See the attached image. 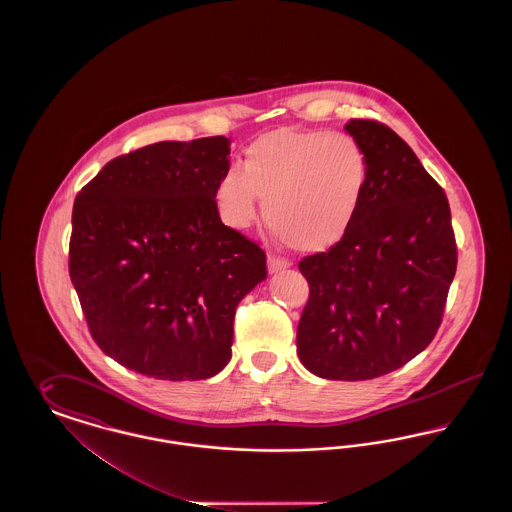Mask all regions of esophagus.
<instances>
[{
	"label": "esophagus",
	"instance_id": "1",
	"mask_svg": "<svg viewBox=\"0 0 512 512\" xmlns=\"http://www.w3.org/2000/svg\"><path fill=\"white\" fill-rule=\"evenodd\" d=\"M292 267L290 261L282 259V257H276V255H268V272L274 274V272H280L284 268Z\"/></svg>",
	"mask_w": 512,
	"mask_h": 512
}]
</instances>
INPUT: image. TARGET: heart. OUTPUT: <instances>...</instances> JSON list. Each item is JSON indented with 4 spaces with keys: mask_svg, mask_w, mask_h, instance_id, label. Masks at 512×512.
I'll return each instance as SVG.
<instances>
[{
    "mask_svg": "<svg viewBox=\"0 0 512 512\" xmlns=\"http://www.w3.org/2000/svg\"><path fill=\"white\" fill-rule=\"evenodd\" d=\"M370 186L365 147L345 132L278 128L245 147L242 172H224L217 201L224 220L245 230L265 197L272 234L299 253H324L347 238Z\"/></svg>",
    "mask_w": 512,
    "mask_h": 512,
    "instance_id": "b5f03b06",
    "label": "heart"
}]
</instances>
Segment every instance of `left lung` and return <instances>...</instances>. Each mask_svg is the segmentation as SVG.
Listing matches in <instances>:
<instances>
[{"mask_svg": "<svg viewBox=\"0 0 512 512\" xmlns=\"http://www.w3.org/2000/svg\"><path fill=\"white\" fill-rule=\"evenodd\" d=\"M370 186L338 247L299 261L309 299L297 355L326 380H370L407 365L438 332L457 270L447 195L390 126L351 119Z\"/></svg>", "mask_w": 512, "mask_h": 512, "instance_id": "8db88e82", "label": "left lung"}]
</instances>
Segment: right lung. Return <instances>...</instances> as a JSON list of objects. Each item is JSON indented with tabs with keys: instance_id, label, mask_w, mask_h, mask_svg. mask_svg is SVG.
<instances>
[{
	"instance_id": "right-lung-1",
	"label": "right lung",
	"mask_w": 512,
	"mask_h": 512,
	"mask_svg": "<svg viewBox=\"0 0 512 512\" xmlns=\"http://www.w3.org/2000/svg\"><path fill=\"white\" fill-rule=\"evenodd\" d=\"M230 140L159 142L76 195L69 274L99 349L144 376L205 380L232 357L236 307L267 278L265 251L224 226Z\"/></svg>"
}]
</instances>
